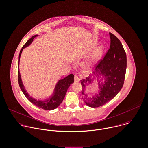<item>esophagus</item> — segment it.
Masks as SVG:
<instances>
[{
  "instance_id": "1",
  "label": "esophagus",
  "mask_w": 148,
  "mask_h": 148,
  "mask_svg": "<svg viewBox=\"0 0 148 148\" xmlns=\"http://www.w3.org/2000/svg\"><path fill=\"white\" fill-rule=\"evenodd\" d=\"M74 80H75V82H79L80 80V77H79L78 76L75 75L74 77Z\"/></svg>"
}]
</instances>
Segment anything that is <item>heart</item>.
Instances as JSON below:
<instances>
[{
	"instance_id": "1",
	"label": "heart",
	"mask_w": 148,
	"mask_h": 148,
	"mask_svg": "<svg viewBox=\"0 0 148 148\" xmlns=\"http://www.w3.org/2000/svg\"><path fill=\"white\" fill-rule=\"evenodd\" d=\"M100 51H97L94 54V58H95V59H96V58H98L100 56Z\"/></svg>"
}]
</instances>
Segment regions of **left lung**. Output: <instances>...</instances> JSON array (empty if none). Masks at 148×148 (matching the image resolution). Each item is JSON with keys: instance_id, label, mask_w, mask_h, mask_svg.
I'll return each instance as SVG.
<instances>
[{"instance_id": "8db88e82", "label": "left lung", "mask_w": 148, "mask_h": 148, "mask_svg": "<svg viewBox=\"0 0 148 148\" xmlns=\"http://www.w3.org/2000/svg\"><path fill=\"white\" fill-rule=\"evenodd\" d=\"M109 35L110 48L104 58L99 60L96 65V73L105 76L104 83L100 84L99 82V93L90 97L84 92L86 86L92 81L91 76L81 80L82 99L91 107H98L112 100L121 91L124 84L127 66L126 54L119 40L111 33H109Z\"/></svg>"}]
</instances>
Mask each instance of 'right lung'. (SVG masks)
<instances>
[{
	"label": "right lung",
	"mask_w": 148,
	"mask_h": 148,
	"mask_svg": "<svg viewBox=\"0 0 148 148\" xmlns=\"http://www.w3.org/2000/svg\"><path fill=\"white\" fill-rule=\"evenodd\" d=\"M38 36V35L33 36L31 38H30L26 43L23 46L22 49L20 51L19 54V60L20 57L22 53V51L23 49L25 48L27 46H29L33 41V39ZM18 83L19 86L20 87L21 90H22V92L24 94L26 98L27 99L32 103L36 105V106L45 110H54L60 104L62 103L63 99L64 98L66 92L67 91V90L68 87L70 86V85L74 82V75L73 74H70L68 76H66L65 78L60 80L58 83L57 84L56 88H55V92L53 94V97H51L48 100H46L45 101H42L40 100H37L34 99L32 98L29 96V95L26 92L24 86L23 85V83L22 82V80L21 78V75L19 71V67L18 69Z\"/></svg>",
	"instance_id": "1"
}]
</instances>
